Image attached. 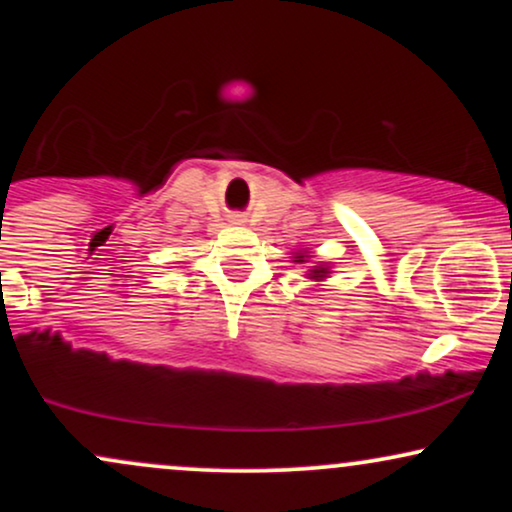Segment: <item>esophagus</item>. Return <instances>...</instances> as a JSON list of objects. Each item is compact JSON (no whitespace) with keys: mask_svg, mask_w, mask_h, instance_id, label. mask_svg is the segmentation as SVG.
<instances>
[{"mask_svg":"<svg viewBox=\"0 0 512 512\" xmlns=\"http://www.w3.org/2000/svg\"><path fill=\"white\" fill-rule=\"evenodd\" d=\"M231 223H233V226H245V216L233 214V216H231Z\"/></svg>","mask_w":512,"mask_h":512,"instance_id":"1","label":"esophagus"}]
</instances>
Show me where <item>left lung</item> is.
<instances>
[{
	"instance_id": "left-lung-1",
	"label": "left lung",
	"mask_w": 512,
	"mask_h": 512,
	"mask_svg": "<svg viewBox=\"0 0 512 512\" xmlns=\"http://www.w3.org/2000/svg\"><path fill=\"white\" fill-rule=\"evenodd\" d=\"M313 252L310 250H296L291 255V262H296V264H310L308 269H305V279L308 281H317V284H320V281H327L330 279V274H332V262H313Z\"/></svg>"
}]
</instances>
